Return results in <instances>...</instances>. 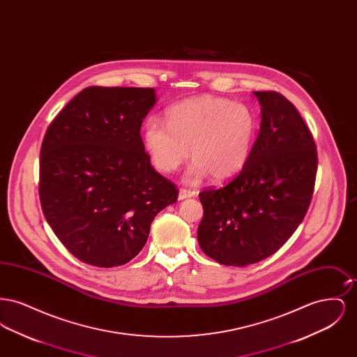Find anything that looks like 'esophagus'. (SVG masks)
I'll use <instances>...</instances> for the list:
<instances>
[{"instance_id":"34e87169","label":"esophagus","mask_w":357,"mask_h":357,"mask_svg":"<svg viewBox=\"0 0 357 357\" xmlns=\"http://www.w3.org/2000/svg\"><path fill=\"white\" fill-rule=\"evenodd\" d=\"M194 195H195V191H192V190H187V188H181V190H179L178 199H179V201H183V199H186V198H191V197H194Z\"/></svg>"}]
</instances>
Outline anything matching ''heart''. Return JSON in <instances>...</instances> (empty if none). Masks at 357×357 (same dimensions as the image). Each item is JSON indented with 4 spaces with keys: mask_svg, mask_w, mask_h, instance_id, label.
I'll return each mask as SVG.
<instances>
[{
    "mask_svg": "<svg viewBox=\"0 0 357 357\" xmlns=\"http://www.w3.org/2000/svg\"><path fill=\"white\" fill-rule=\"evenodd\" d=\"M257 128V116L248 104L201 96L174 104L166 112V121L149 116L143 140L158 170L172 172L191 153L194 162L187 172L188 183H198L208 174L221 182L246 165Z\"/></svg>",
    "mask_w": 357,
    "mask_h": 357,
    "instance_id": "obj_1",
    "label": "heart"
}]
</instances>
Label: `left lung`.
I'll return each mask as SVG.
<instances>
[{
    "label": "left lung",
    "instance_id": "1",
    "mask_svg": "<svg viewBox=\"0 0 357 357\" xmlns=\"http://www.w3.org/2000/svg\"><path fill=\"white\" fill-rule=\"evenodd\" d=\"M261 127L250 156L222 187L199 192L198 242L222 265L243 268L274 255L305 217L317 150L297 108L278 92H253Z\"/></svg>",
    "mask_w": 357,
    "mask_h": 357
}]
</instances>
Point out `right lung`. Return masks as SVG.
I'll return each mask as SVG.
<instances>
[{"mask_svg": "<svg viewBox=\"0 0 357 357\" xmlns=\"http://www.w3.org/2000/svg\"><path fill=\"white\" fill-rule=\"evenodd\" d=\"M153 88L88 86L53 119L40 151V202L53 233L82 262L114 268L147 242L178 188L156 172L140 136Z\"/></svg>", "mask_w": 357, "mask_h": 357, "instance_id": "right-lung-1", "label": "right lung"}]
</instances>
